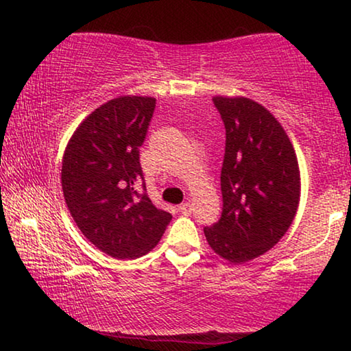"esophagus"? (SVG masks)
Here are the masks:
<instances>
[{"instance_id":"obj_1","label":"esophagus","mask_w":351,"mask_h":351,"mask_svg":"<svg viewBox=\"0 0 351 351\" xmlns=\"http://www.w3.org/2000/svg\"><path fill=\"white\" fill-rule=\"evenodd\" d=\"M179 210H180V214L190 215V214H191V204H190V203H182V204L179 206Z\"/></svg>"}]
</instances>
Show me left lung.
I'll return each instance as SVG.
<instances>
[{
  "label": "left lung",
  "instance_id": "obj_1",
  "mask_svg": "<svg viewBox=\"0 0 351 351\" xmlns=\"http://www.w3.org/2000/svg\"><path fill=\"white\" fill-rule=\"evenodd\" d=\"M213 100L227 132L223 208L204 234L217 256L237 265L270 251L289 230L300 201L299 161L285 128L262 104L241 95Z\"/></svg>",
  "mask_w": 351,
  "mask_h": 351
}]
</instances>
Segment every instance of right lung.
Segmentation results:
<instances>
[{
    "mask_svg": "<svg viewBox=\"0 0 351 351\" xmlns=\"http://www.w3.org/2000/svg\"><path fill=\"white\" fill-rule=\"evenodd\" d=\"M156 99L119 95L88 114L66 143L62 191L75 223L95 247L119 261L145 256L172 215L138 193V147Z\"/></svg>",
    "mask_w": 351,
    "mask_h": 351,
    "instance_id": "add662e5",
    "label": "right lung"
}]
</instances>
